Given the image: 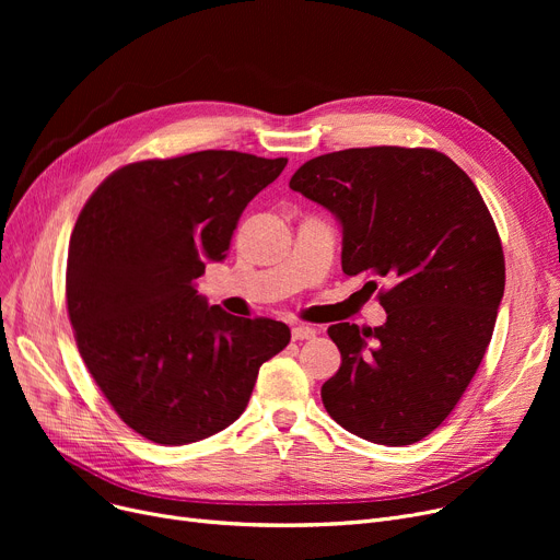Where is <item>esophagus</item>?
Instances as JSON below:
<instances>
[{
    "mask_svg": "<svg viewBox=\"0 0 560 560\" xmlns=\"http://www.w3.org/2000/svg\"><path fill=\"white\" fill-rule=\"evenodd\" d=\"M315 336L317 331L313 327H304V325L292 327V340H313Z\"/></svg>",
    "mask_w": 560,
    "mask_h": 560,
    "instance_id": "esophagus-1",
    "label": "esophagus"
}]
</instances>
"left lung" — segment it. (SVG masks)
<instances>
[{
	"mask_svg": "<svg viewBox=\"0 0 560 560\" xmlns=\"http://www.w3.org/2000/svg\"><path fill=\"white\" fill-rule=\"evenodd\" d=\"M290 188L342 226V272L388 281L381 327H329L327 413L376 445H413L452 413L492 338L506 268L472 179L445 154L361 147L306 161ZM372 292L376 281H368Z\"/></svg>",
	"mask_w": 560,
	"mask_h": 560,
	"instance_id": "8db88e82",
	"label": "left lung"
}]
</instances>
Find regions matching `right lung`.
<instances>
[{"instance_id": "1", "label": "right lung", "mask_w": 560, "mask_h": 560, "mask_svg": "<svg viewBox=\"0 0 560 560\" xmlns=\"http://www.w3.org/2000/svg\"><path fill=\"white\" fill-rule=\"evenodd\" d=\"M288 159L206 150L115 170L74 224L66 295L79 354L142 438L188 445L243 416L283 322L235 317L197 295L245 206Z\"/></svg>"}]
</instances>
